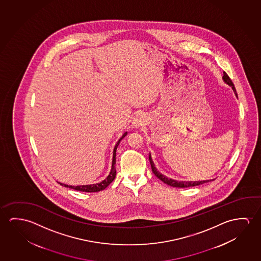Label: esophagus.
I'll return each instance as SVG.
<instances>
[{"label":"esophagus","mask_w":261,"mask_h":261,"mask_svg":"<svg viewBox=\"0 0 261 261\" xmlns=\"http://www.w3.org/2000/svg\"><path fill=\"white\" fill-rule=\"evenodd\" d=\"M145 119L144 117L141 115V114H139V115H137L133 120V128H140L141 126L144 124Z\"/></svg>","instance_id":"esophagus-1"}]
</instances>
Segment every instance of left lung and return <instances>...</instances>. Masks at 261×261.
I'll return each mask as SVG.
<instances>
[{"mask_svg": "<svg viewBox=\"0 0 261 261\" xmlns=\"http://www.w3.org/2000/svg\"><path fill=\"white\" fill-rule=\"evenodd\" d=\"M222 79H223L224 83H227L228 85H229V86L232 88V90L234 91L237 96L236 90H235V87H234V84H233L231 80L229 79V77H228V74H227L225 71L223 72ZM149 162H150V165H151V170H152V172L155 174V176H156L157 178H160L162 182H164L165 184H168V185H170V186L175 187V188H190V187L199 186V185H201L203 183L210 181V180H201V181H177V180H175V179L166 177V176L161 173V172L156 169V167H155V164H154L150 153H149Z\"/></svg>", "mask_w": 261, "mask_h": 261, "instance_id": "8db88e82", "label": "left lung"}]
</instances>
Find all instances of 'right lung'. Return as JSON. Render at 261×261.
Instances as JSON below:
<instances>
[{"instance_id": "add662e5", "label": "right lung", "mask_w": 261, "mask_h": 261, "mask_svg": "<svg viewBox=\"0 0 261 261\" xmlns=\"http://www.w3.org/2000/svg\"><path fill=\"white\" fill-rule=\"evenodd\" d=\"M128 133H125L122 136L120 137V140L117 141L116 145L114 147L113 149V156H112V170L110 171V174L108 175L107 178L103 179L102 181L99 182V183H96V184H90V185H81V186H69L66 184H63L59 182L62 186L66 187V188H70L75 191H83V192H98V191H103L104 189H106L112 181L113 179L116 177V150L118 146L120 144V141L124 138Z\"/></svg>"}]
</instances>
